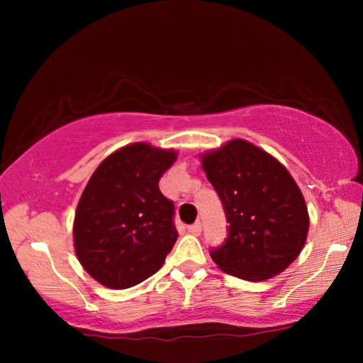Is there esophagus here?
I'll return each instance as SVG.
<instances>
[{
	"mask_svg": "<svg viewBox=\"0 0 363 363\" xmlns=\"http://www.w3.org/2000/svg\"><path fill=\"white\" fill-rule=\"evenodd\" d=\"M188 231L191 233V235H195V236H198L201 233V223L200 221H196L195 225H191V226H188Z\"/></svg>",
	"mask_w": 363,
	"mask_h": 363,
	"instance_id": "obj_1",
	"label": "esophagus"
}]
</instances>
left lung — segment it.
I'll use <instances>...</instances> for the list:
<instances>
[{
  "label": "left lung",
  "mask_w": 363,
  "mask_h": 363,
  "mask_svg": "<svg viewBox=\"0 0 363 363\" xmlns=\"http://www.w3.org/2000/svg\"><path fill=\"white\" fill-rule=\"evenodd\" d=\"M200 162L230 223L226 242L210 252L216 266L252 282L286 271L309 233L304 195L287 168L242 138L206 150Z\"/></svg>",
  "instance_id": "8db88e82"
}]
</instances>
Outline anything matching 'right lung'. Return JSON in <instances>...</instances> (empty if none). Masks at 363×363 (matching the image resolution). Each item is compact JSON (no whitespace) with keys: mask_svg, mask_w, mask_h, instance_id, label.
I'll use <instances>...</instances> for the list:
<instances>
[{"mask_svg":"<svg viewBox=\"0 0 363 363\" xmlns=\"http://www.w3.org/2000/svg\"><path fill=\"white\" fill-rule=\"evenodd\" d=\"M173 148L135 142L104 158L74 216V251L92 279L108 289L140 284L175 245L173 203L158 182L177 162Z\"/></svg>","mask_w":363,"mask_h":363,"instance_id":"right-lung-1","label":"right lung"}]
</instances>
